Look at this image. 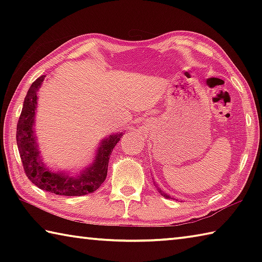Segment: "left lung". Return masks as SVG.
I'll return each instance as SVG.
<instances>
[{
  "label": "left lung",
  "mask_w": 262,
  "mask_h": 262,
  "mask_svg": "<svg viewBox=\"0 0 262 262\" xmlns=\"http://www.w3.org/2000/svg\"><path fill=\"white\" fill-rule=\"evenodd\" d=\"M155 187H156V188L158 189V192H159V193H161V195H163V196H164V198H166V199H170V198H171V196H168V195H167V194H165V193H164V192H163V190H162L161 188H159V187H158V186H157L156 184H155Z\"/></svg>",
  "instance_id": "obj_1"
}]
</instances>
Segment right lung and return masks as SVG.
<instances>
[{
  "instance_id": "obj_1",
  "label": "right lung",
  "mask_w": 262,
  "mask_h": 262,
  "mask_svg": "<svg viewBox=\"0 0 262 262\" xmlns=\"http://www.w3.org/2000/svg\"><path fill=\"white\" fill-rule=\"evenodd\" d=\"M45 79V75L35 79L24 99L19 120L17 122V147L23 163L25 174L39 188L46 192L64 196H81L95 192L104 183L107 176L108 161L113 148L120 141L122 133L111 135L101 142L92 165L82 171L76 178L64 173L48 171L39 156L34 136V115L37 106V92Z\"/></svg>"
}]
</instances>
